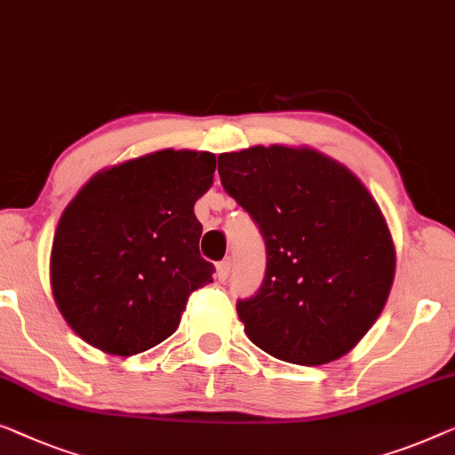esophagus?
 Segmentation results:
<instances>
[{
  "instance_id": "obj_1",
  "label": "esophagus",
  "mask_w": 455,
  "mask_h": 455,
  "mask_svg": "<svg viewBox=\"0 0 455 455\" xmlns=\"http://www.w3.org/2000/svg\"><path fill=\"white\" fill-rule=\"evenodd\" d=\"M229 271H232V262H229V259L217 262V267H215V276H217V279L226 281L228 276H229Z\"/></svg>"
}]
</instances>
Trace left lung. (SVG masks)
<instances>
[{"label": "left lung", "mask_w": 455, "mask_h": 455, "mask_svg": "<svg viewBox=\"0 0 455 455\" xmlns=\"http://www.w3.org/2000/svg\"><path fill=\"white\" fill-rule=\"evenodd\" d=\"M220 176L267 243L265 281L235 306L248 339L298 365L347 355L379 318L396 273L373 195L345 164L307 146L221 154Z\"/></svg>", "instance_id": "left-lung-1"}]
</instances>
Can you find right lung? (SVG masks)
<instances>
[{
  "mask_svg": "<svg viewBox=\"0 0 455 455\" xmlns=\"http://www.w3.org/2000/svg\"><path fill=\"white\" fill-rule=\"evenodd\" d=\"M213 172L215 154L160 149L84 184L57 223L49 265L52 298L77 337L129 357L174 334L188 295L213 281L195 215Z\"/></svg>",
  "mask_w": 455,
  "mask_h": 455,
  "instance_id": "right-lung-1",
  "label": "right lung"
}]
</instances>
